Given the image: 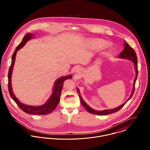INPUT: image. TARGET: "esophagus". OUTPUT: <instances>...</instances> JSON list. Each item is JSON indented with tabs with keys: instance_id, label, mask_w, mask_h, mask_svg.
Returning <instances> with one entry per match:
<instances>
[{
	"instance_id": "1",
	"label": "esophagus",
	"mask_w": 150,
	"mask_h": 150,
	"mask_svg": "<svg viewBox=\"0 0 150 150\" xmlns=\"http://www.w3.org/2000/svg\"><path fill=\"white\" fill-rule=\"evenodd\" d=\"M76 72H78V73H79V69H77V70H76Z\"/></svg>"
}]
</instances>
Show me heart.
<instances>
[{
  "mask_svg": "<svg viewBox=\"0 0 150 150\" xmlns=\"http://www.w3.org/2000/svg\"><path fill=\"white\" fill-rule=\"evenodd\" d=\"M88 42L91 44V47L93 48H99L105 44L104 41L99 39H89Z\"/></svg>",
  "mask_w": 150,
  "mask_h": 150,
  "instance_id": "heart-1",
  "label": "heart"
}]
</instances>
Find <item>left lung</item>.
Wrapping results in <instances>:
<instances>
[{
	"label": "left lung",
	"instance_id": "obj_1",
	"mask_svg": "<svg viewBox=\"0 0 150 150\" xmlns=\"http://www.w3.org/2000/svg\"><path fill=\"white\" fill-rule=\"evenodd\" d=\"M118 58H121L123 59H127L129 60H130L134 65V69L136 70V76L134 80V84H133V91L132 92V94L130 96V98H129L128 100L124 103V104H122V105L118 106L117 108H112V109H108V110H105L103 111H96L93 108H92L91 107H89L86 102L83 100V98L81 97V95L80 94V91L78 88H77V91L79 92V98L81 101V103L82 104V105L85 107L86 110L90 113L93 114H96V115H107L109 114H111V113H114L117 111H118V110H120L122 107H123L126 103L129 100L132 98V96L133 95L134 91V86H135V83H136V81L137 80V74H138V70H137V56L136 54V52H134V50L129 45L128 43L126 42H125L124 44V49L123 50V51L120 53V55H118Z\"/></svg>",
	"mask_w": 150,
	"mask_h": 150
}]
</instances>
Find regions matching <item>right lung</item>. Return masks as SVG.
<instances>
[{"label": "right lung", "mask_w": 150, "mask_h": 150, "mask_svg": "<svg viewBox=\"0 0 150 150\" xmlns=\"http://www.w3.org/2000/svg\"><path fill=\"white\" fill-rule=\"evenodd\" d=\"M33 38V35L32 33H27L23 38L21 43L16 47L15 51L14 52L12 56L11 64L10 66L8 73V88L10 95L11 98L14 100V101L16 103V104L18 106V107L21 109L22 110L28 114H33V115H45L51 113L58 106L59 100L60 96L61 94V91L62 89L63 84L64 80L67 79H70L72 77L71 75L66 76L64 77H61L59 78L57 80H56L55 85L53 88L52 93L48 100V101L43 105L40 106H28L22 103L20 101L16 98L13 92L12 86H11V75L13 70V66L14 65L16 55L17 51L21 49L22 47L24 46V45L28 41L30 40Z\"/></svg>", "instance_id": "add662e5"}]
</instances>
